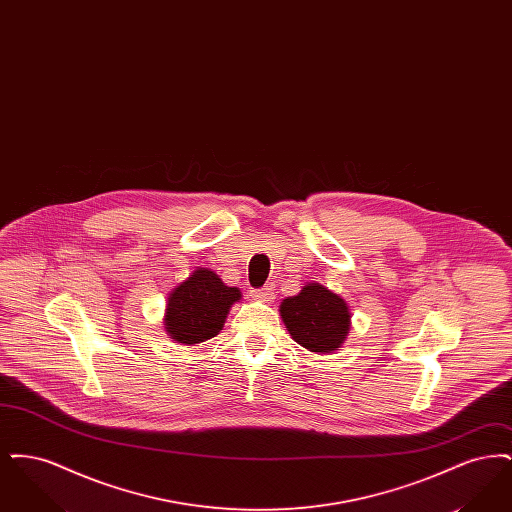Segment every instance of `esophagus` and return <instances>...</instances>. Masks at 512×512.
I'll return each mask as SVG.
<instances>
[{
  "instance_id": "esophagus-1",
  "label": "esophagus",
  "mask_w": 512,
  "mask_h": 512,
  "mask_svg": "<svg viewBox=\"0 0 512 512\" xmlns=\"http://www.w3.org/2000/svg\"><path fill=\"white\" fill-rule=\"evenodd\" d=\"M251 295H253L257 301H265V303L274 299V292H272L270 286H263V288H259V290H251Z\"/></svg>"
}]
</instances>
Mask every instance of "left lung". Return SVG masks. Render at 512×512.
Instances as JSON below:
<instances>
[{"instance_id": "left-lung-1", "label": "left lung", "mask_w": 512, "mask_h": 512, "mask_svg": "<svg viewBox=\"0 0 512 512\" xmlns=\"http://www.w3.org/2000/svg\"><path fill=\"white\" fill-rule=\"evenodd\" d=\"M280 315L293 340L315 353L336 351L351 324L347 303L320 284H307L284 299Z\"/></svg>"}]
</instances>
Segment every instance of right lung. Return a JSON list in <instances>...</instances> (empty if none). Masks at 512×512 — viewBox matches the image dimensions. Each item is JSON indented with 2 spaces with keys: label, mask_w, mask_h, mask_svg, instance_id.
Masks as SVG:
<instances>
[{
  "label": "right lung",
  "mask_w": 512,
  "mask_h": 512,
  "mask_svg": "<svg viewBox=\"0 0 512 512\" xmlns=\"http://www.w3.org/2000/svg\"><path fill=\"white\" fill-rule=\"evenodd\" d=\"M242 297L238 288H228L213 270L197 268L169 295L165 328L184 345L211 340L224 326L226 315Z\"/></svg>",
  "instance_id": "1"
}]
</instances>
